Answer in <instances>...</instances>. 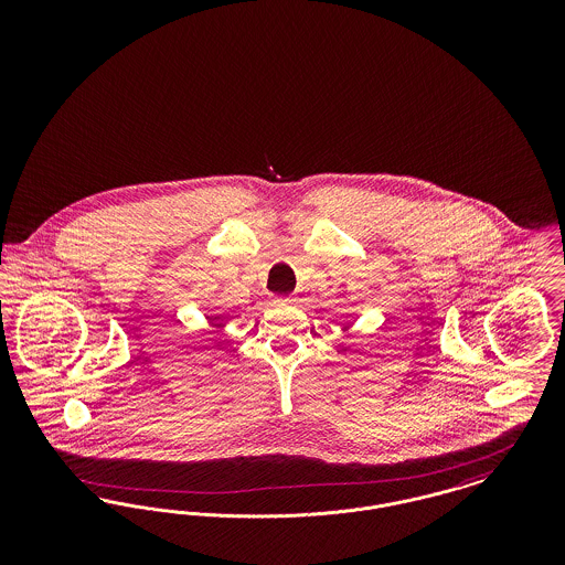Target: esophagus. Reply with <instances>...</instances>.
<instances>
[{
  "label": "esophagus",
  "mask_w": 565,
  "mask_h": 565,
  "mask_svg": "<svg viewBox=\"0 0 565 565\" xmlns=\"http://www.w3.org/2000/svg\"><path fill=\"white\" fill-rule=\"evenodd\" d=\"M275 302H277V305H290L292 298H275Z\"/></svg>",
  "instance_id": "esophagus-1"
}]
</instances>
